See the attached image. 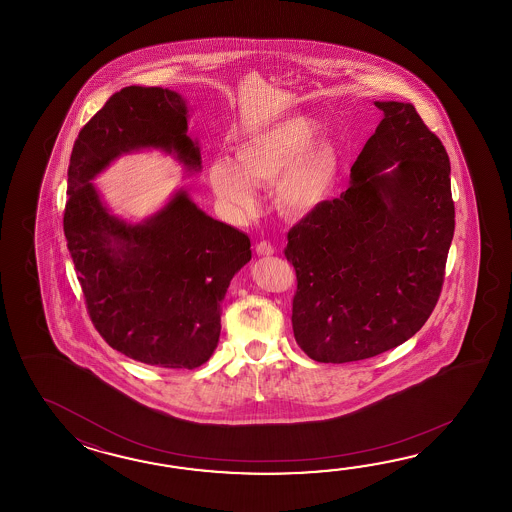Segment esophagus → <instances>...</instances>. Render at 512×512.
Instances as JSON below:
<instances>
[{"label": "esophagus", "instance_id": "esophagus-1", "mask_svg": "<svg viewBox=\"0 0 512 512\" xmlns=\"http://www.w3.org/2000/svg\"><path fill=\"white\" fill-rule=\"evenodd\" d=\"M256 252H258L260 256H271V254H274V247H272L269 241H260V243L256 245Z\"/></svg>", "mask_w": 512, "mask_h": 512}]
</instances>
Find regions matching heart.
Returning a JSON list of instances; mask_svg holds the SVG:
<instances>
[{
  "mask_svg": "<svg viewBox=\"0 0 512 512\" xmlns=\"http://www.w3.org/2000/svg\"><path fill=\"white\" fill-rule=\"evenodd\" d=\"M322 126L307 115H287L254 131L234 150V163L216 159L208 179L232 210H251L254 186H272L276 201L294 218L315 214L333 196L340 177V152L318 139Z\"/></svg>",
  "mask_w": 512,
  "mask_h": 512,
  "instance_id": "b5f03b06",
  "label": "heart"
}]
</instances>
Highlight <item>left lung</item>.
I'll list each match as a JSON object with an SVG mask.
<instances>
[{
  "label": "left lung",
  "instance_id": "1",
  "mask_svg": "<svg viewBox=\"0 0 512 512\" xmlns=\"http://www.w3.org/2000/svg\"><path fill=\"white\" fill-rule=\"evenodd\" d=\"M384 119L351 166V185L287 234L296 271L293 331L316 362L381 355L425 326L454 238L450 161L412 104Z\"/></svg>",
  "mask_w": 512,
  "mask_h": 512
}]
</instances>
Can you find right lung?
Returning a JSON list of instances; mask_svg holds the SVG:
<instances>
[{
	"instance_id": "1",
	"label": "right lung",
	"mask_w": 512,
	"mask_h": 512,
	"mask_svg": "<svg viewBox=\"0 0 512 512\" xmlns=\"http://www.w3.org/2000/svg\"><path fill=\"white\" fill-rule=\"evenodd\" d=\"M186 100L130 86L111 95L78 133L67 170L64 234L100 337L150 366L194 370L218 346L230 280L251 261L245 232L210 218L185 190L141 223L102 203L95 179L122 153L157 148L201 170Z\"/></svg>"
}]
</instances>
